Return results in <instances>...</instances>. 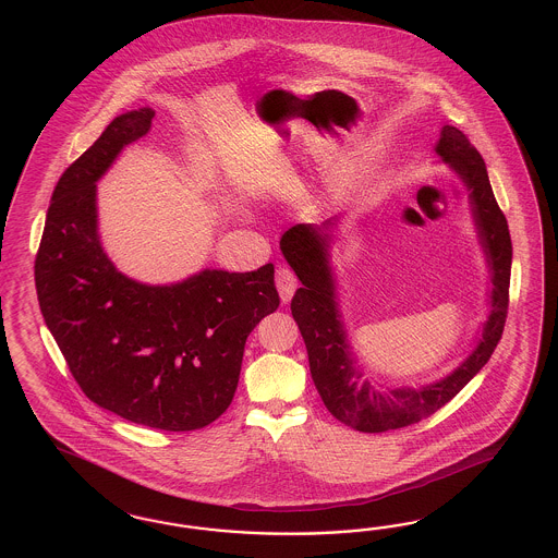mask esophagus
<instances>
[{
    "instance_id": "34e87169",
    "label": "esophagus",
    "mask_w": 558,
    "mask_h": 558,
    "mask_svg": "<svg viewBox=\"0 0 558 558\" xmlns=\"http://www.w3.org/2000/svg\"><path fill=\"white\" fill-rule=\"evenodd\" d=\"M296 276L292 274V270H288L287 266H278L276 270V288L280 292V299L282 303H288L296 290Z\"/></svg>"
}]
</instances>
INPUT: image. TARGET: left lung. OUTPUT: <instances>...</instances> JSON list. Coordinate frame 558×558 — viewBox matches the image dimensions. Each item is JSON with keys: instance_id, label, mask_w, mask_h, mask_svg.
I'll list each match as a JSON object with an SVG mask.
<instances>
[{"instance_id": "8db88e82", "label": "left lung", "mask_w": 558, "mask_h": 558, "mask_svg": "<svg viewBox=\"0 0 558 558\" xmlns=\"http://www.w3.org/2000/svg\"><path fill=\"white\" fill-rule=\"evenodd\" d=\"M434 151L441 163L457 173L469 194L474 231L490 278L489 315L478 327L473 350L454 371L438 380L423 383L417 389H376L362 378L364 368L357 364L348 338L339 304L338 276L331 264V229L338 227L341 217H331L322 225L299 222L280 239L282 255L303 284L294 292L290 311L306 345L313 383L329 413L357 432L399 429L436 413L489 362L504 333L511 239L506 217L493 196L485 161L471 141L450 124L441 126Z\"/></svg>"}]
</instances>
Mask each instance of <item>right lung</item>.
Wrapping results in <instances>:
<instances>
[{
	"mask_svg": "<svg viewBox=\"0 0 558 558\" xmlns=\"http://www.w3.org/2000/svg\"><path fill=\"white\" fill-rule=\"evenodd\" d=\"M145 106L112 120L52 192L34 282L40 313L87 399L126 422L192 432L235 395L247 336L280 304L274 266L204 268L145 284L101 245L98 182L120 153L151 131Z\"/></svg>",
	"mask_w": 558,
	"mask_h": 558,
	"instance_id": "1",
	"label": "right lung"
}]
</instances>
